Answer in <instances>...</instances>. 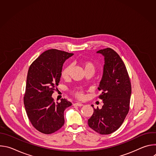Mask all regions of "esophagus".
<instances>
[{"label": "esophagus", "instance_id": "34e87169", "mask_svg": "<svg viewBox=\"0 0 156 156\" xmlns=\"http://www.w3.org/2000/svg\"><path fill=\"white\" fill-rule=\"evenodd\" d=\"M75 105H76V106H79V107H81L83 105V104L82 103H80V102H76L74 104Z\"/></svg>", "mask_w": 156, "mask_h": 156}]
</instances>
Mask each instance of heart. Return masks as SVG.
I'll use <instances>...</instances> for the list:
<instances>
[{
  "mask_svg": "<svg viewBox=\"0 0 156 156\" xmlns=\"http://www.w3.org/2000/svg\"><path fill=\"white\" fill-rule=\"evenodd\" d=\"M82 65L84 69V72L87 70H93V72H94L95 70V65L92 62L83 61L82 62ZM71 69H72V66L70 65H69L67 66H66V67L63 70L62 72V77L63 79H67L69 77ZM74 93H75V95L80 99H83L84 98V93L82 90L75 91Z\"/></svg>",
  "mask_w": 156,
  "mask_h": 156,
  "instance_id": "1",
  "label": "heart"
}]
</instances>
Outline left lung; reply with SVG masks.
<instances>
[{"instance_id":"1","label":"left lung","mask_w":156,"mask_h":156,"mask_svg":"<svg viewBox=\"0 0 156 156\" xmlns=\"http://www.w3.org/2000/svg\"><path fill=\"white\" fill-rule=\"evenodd\" d=\"M104 57L103 74L98 90L102 108H94L88 125L101 135H108L123 123L129 109L131 86L126 66L119 55L110 48L97 52ZM93 107V105H91Z\"/></svg>"}]
</instances>
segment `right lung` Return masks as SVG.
I'll list each match as a JSON object with an SVG mask.
<instances>
[{
	"label": "right lung",
	"instance_id": "1",
	"mask_svg": "<svg viewBox=\"0 0 156 156\" xmlns=\"http://www.w3.org/2000/svg\"><path fill=\"white\" fill-rule=\"evenodd\" d=\"M73 55L49 49L41 54L29 68L25 107L33 126L44 134H51L62 128L65 122L64 111L72 104L65 99L55 102L52 94L58 85L63 63Z\"/></svg>",
	"mask_w": 156,
	"mask_h": 156
}]
</instances>
